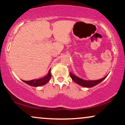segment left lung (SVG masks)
Here are the masks:
<instances>
[{"label": "left lung", "instance_id": "8db88e82", "mask_svg": "<svg viewBox=\"0 0 125 125\" xmlns=\"http://www.w3.org/2000/svg\"><path fill=\"white\" fill-rule=\"evenodd\" d=\"M70 74H71V77L72 79L74 82L76 83L77 84L81 86L85 87H94V86L97 85V84L100 83L101 82H102L106 77V76H105L104 77H102V78L99 79H86L85 77L80 76L79 75L73 72L70 73Z\"/></svg>", "mask_w": 125, "mask_h": 125}]
</instances>
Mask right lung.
I'll list each match as a JSON object with an SVG mask.
<instances>
[{
	"label": "right lung",
	"mask_w": 125,
	"mask_h": 125,
	"mask_svg": "<svg viewBox=\"0 0 125 125\" xmlns=\"http://www.w3.org/2000/svg\"><path fill=\"white\" fill-rule=\"evenodd\" d=\"M51 69L49 70L46 74L44 75L43 76L39 77V78H35L33 79L29 80V81H23L24 82L26 83V84H29V85L31 86H41L44 85L46 84L51 79Z\"/></svg>",
	"instance_id": "obj_1"
}]
</instances>
